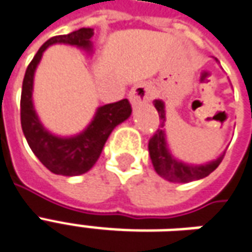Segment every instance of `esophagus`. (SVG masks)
<instances>
[{
    "instance_id": "esophagus-1",
    "label": "esophagus",
    "mask_w": 252,
    "mask_h": 252,
    "mask_svg": "<svg viewBox=\"0 0 252 252\" xmlns=\"http://www.w3.org/2000/svg\"><path fill=\"white\" fill-rule=\"evenodd\" d=\"M152 97L151 88L146 85V84H138V85H134L131 91L129 92V99L130 103L133 106H138L141 103H145V101H149Z\"/></svg>"
}]
</instances>
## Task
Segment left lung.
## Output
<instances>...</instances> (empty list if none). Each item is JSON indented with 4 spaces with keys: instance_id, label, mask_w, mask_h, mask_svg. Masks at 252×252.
<instances>
[{
    "instance_id": "obj_1",
    "label": "left lung",
    "mask_w": 252,
    "mask_h": 252,
    "mask_svg": "<svg viewBox=\"0 0 252 252\" xmlns=\"http://www.w3.org/2000/svg\"><path fill=\"white\" fill-rule=\"evenodd\" d=\"M153 104L156 107L160 117V129L153 134L149 140V155H151L153 168L161 178L175 182V183H189L192 180L202 179L209 174L215 171L224 158V153L220 155V158H216L215 161H210L208 164H201V165H192L179 161L178 158L172 156L167 145V138H165V131H164V125H165V106L163 100H155Z\"/></svg>"
}]
</instances>
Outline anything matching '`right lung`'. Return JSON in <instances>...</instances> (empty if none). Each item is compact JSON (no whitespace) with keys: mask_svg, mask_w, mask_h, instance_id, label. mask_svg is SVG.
I'll return each instance as SVG.
<instances>
[{"mask_svg":"<svg viewBox=\"0 0 252 252\" xmlns=\"http://www.w3.org/2000/svg\"><path fill=\"white\" fill-rule=\"evenodd\" d=\"M94 36L92 28H80L67 35H58L49 40L37 50L31 63L26 70L21 91L20 117L23 133L28 145L40 163L53 174L63 176H76L88 172L100 156L103 146L111 131L119 123L125 122L131 115V106L127 99L117 103H110L96 110L92 122L80 134L73 137H58L50 133L39 121L33 108L32 91L33 76L44 50L51 44L63 43L76 46L78 49L92 50L91 37Z\"/></svg>","mask_w":252,"mask_h":252,"instance_id":"add662e5","label":"right lung"}]
</instances>
